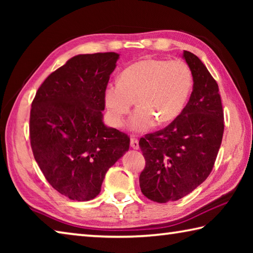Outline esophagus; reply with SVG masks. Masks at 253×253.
<instances>
[{"instance_id":"1","label":"esophagus","mask_w":253,"mask_h":253,"mask_svg":"<svg viewBox=\"0 0 253 253\" xmlns=\"http://www.w3.org/2000/svg\"><path fill=\"white\" fill-rule=\"evenodd\" d=\"M130 146L132 149H138L139 148V144H138V139L134 138V137H131L130 138Z\"/></svg>"}]
</instances>
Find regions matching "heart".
Here are the masks:
<instances>
[{
  "mask_svg": "<svg viewBox=\"0 0 253 253\" xmlns=\"http://www.w3.org/2000/svg\"><path fill=\"white\" fill-rule=\"evenodd\" d=\"M193 88L191 69L181 60L143 59L124 70L119 83L107 85L104 100L111 123L122 126L136 99L138 107L129 127L147 131L155 125L176 119L185 108Z\"/></svg>",
  "mask_w": 253,
  "mask_h": 253,
  "instance_id": "b5f03b06",
  "label": "heart"
}]
</instances>
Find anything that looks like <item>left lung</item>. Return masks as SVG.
<instances>
[{"label":"left lung","instance_id":"obj_1","mask_svg":"<svg viewBox=\"0 0 253 253\" xmlns=\"http://www.w3.org/2000/svg\"><path fill=\"white\" fill-rule=\"evenodd\" d=\"M193 76V90L185 108L168 127L139 140L146 165L139 186L157 203L190 194L211 173L223 137L224 122L219 85L203 62L184 50Z\"/></svg>","mask_w":253,"mask_h":253}]
</instances>
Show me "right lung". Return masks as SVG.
<instances>
[{
    "instance_id": "right-lung-1",
    "label": "right lung",
    "mask_w": 253,
    "mask_h": 253,
    "mask_svg": "<svg viewBox=\"0 0 253 253\" xmlns=\"http://www.w3.org/2000/svg\"><path fill=\"white\" fill-rule=\"evenodd\" d=\"M118 59L116 52L75 55L32 101L33 156L46 181L70 200L95 199L107 170L129 149V137L102 122L104 92Z\"/></svg>"
}]
</instances>
